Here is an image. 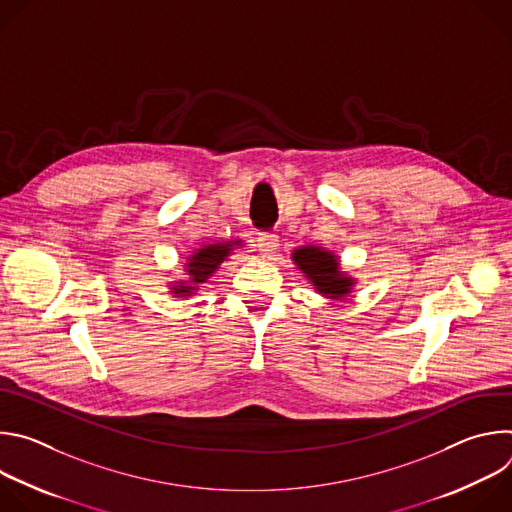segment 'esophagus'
<instances>
[{
	"mask_svg": "<svg viewBox=\"0 0 512 512\" xmlns=\"http://www.w3.org/2000/svg\"><path fill=\"white\" fill-rule=\"evenodd\" d=\"M257 247L263 255H271L279 247V237L275 233H259L257 237Z\"/></svg>",
	"mask_w": 512,
	"mask_h": 512,
	"instance_id": "34e87169",
	"label": "esophagus"
}]
</instances>
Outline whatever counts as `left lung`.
<instances>
[{"mask_svg":"<svg viewBox=\"0 0 512 512\" xmlns=\"http://www.w3.org/2000/svg\"><path fill=\"white\" fill-rule=\"evenodd\" d=\"M294 261L312 279V283L316 285V289L322 296H328L332 300L342 298L352 287V279L344 277L338 271L336 257L324 249H318V247L296 249Z\"/></svg>","mask_w":512,"mask_h":512,"instance_id":"1","label":"left lung"}]
</instances>
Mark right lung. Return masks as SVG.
<instances>
[{
    "label": "right lung",
    "instance_id": "obj_1",
    "mask_svg": "<svg viewBox=\"0 0 512 512\" xmlns=\"http://www.w3.org/2000/svg\"><path fill=\"white\" fill-rule=\"evenodd\" d=\"M241 241L235 243H214V245H206L202 249H198L192 257H188V275H190V283L182 281L180 285H174V294L178 296H190L192 291L196 289V283H204L208 279V275H212L216 271V267L221 265L233 251V245H239Z\"/></svg>",
    "mask_w": 512,
    "mask_h": 512
}]
</instances>
